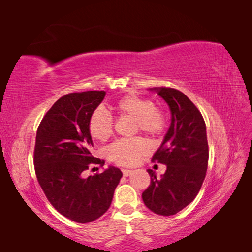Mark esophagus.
Masks as SVG:
<instances>
[{
	"label": "esophagus",
	"mask_w": 252,
	"mask_h": 252,
	"mask_svg": "<svg viewBox=\"0 0 252 252\" xmlns=\"http://www.w3.org/2000/svg\"><path fill=\"white\" fill-rule=\"evenodd\" d=\"M122 173H123V176H125V177H127V176H130V174L132 173V170L123 169V170H122Z\"/></svg>",
	"instance_id": "obj_1"
}]
</instances>
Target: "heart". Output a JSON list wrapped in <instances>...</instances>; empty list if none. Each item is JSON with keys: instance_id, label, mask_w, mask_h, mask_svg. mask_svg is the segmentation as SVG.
<instances>
[{"instance_id": "obj_1", "label": "heart", "mask_w": 252, "mask_h": 252, "mask_svg": "<svg viewBox=\"0 0 252 252\" xmlns=\"http://www.w3.org/2000/svg\"><path fill=\"white\" fill-rule=\"evenodd\" d=\"M119 117L131 118L134 120V132L157 138L165 129V117L162 111L155 106L148 97L135 94L122 96L114 104ZM88 127L90 135L97 141H106L113 133V120L103 109H95L89 118ZM149 151V144L142 136L131 139H119L106 149V157L110 161L122 167H131L138 163L140 158Z\"/></svg>"}]
</instances>
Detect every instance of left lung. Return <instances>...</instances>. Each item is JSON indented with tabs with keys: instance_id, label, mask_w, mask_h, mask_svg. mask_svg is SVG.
I'll return each instance as SVG.
<instances>
[{
	"instance_id": "obj_1",
	"label": "left lung",
	"mask_w": 252,
	"mask_h": 252,
	"mask_svg": "<svg viewBox=\"0 0 252 252\" xmlns=\"http://www.w3.org/2000/svg\"><path fill=\"white\" fill-rule=\"evenodd\" d=\"M171 111L163 142L152 162L167 165L161 179L149 169L150 186L143 191L146 206L157 215L172 216L193 201L206 178L209 148L202 114L189 97L172 88L153 89Z\"/></svg>"
}]
</instances>
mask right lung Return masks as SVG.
I'll return each instance as SVG.
<instances>
[{"label":"right lung","mask_w":252,"mask_h":252,"mask_svg":"<svg viewBox=\"0 0 252 252\" xmlns=\"http://www.w3.org/2000/svg\"><path fill=\"white\" fill-rule=\"evenodd\" d=\"M104 91L73 92L51 106L36 131L34 169L45 197L55 210L79 223L92 222L106 212L120 182V169L83 177L91 165L104 160L91 153L88 122L103 101Z\"/></svg>","instance_id":"1"}]
</instances>
